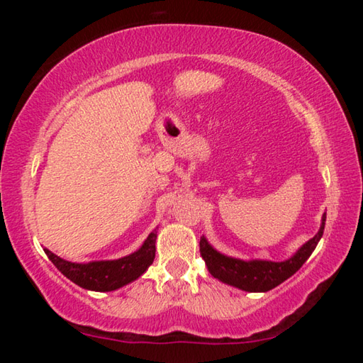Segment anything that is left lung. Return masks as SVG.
<instances>
[{
    "label": "left lung",
    "mask_w": 363,
    "mask_h": 363,
    "mask_svg": "<svg viewBox=\"0 0 363 363\" xmlns=\"http://www.w3.org/2000/svg\"><path fill=\"white\" fill-rule=\"evenodd\" d=\"M325 219L327 214H323L322 225L314 238L303 245L298 250V253L293 257L281 262L274 261H242L235 257H227L218 253L206 238L200 240V253L203 257L208 270L214 279H219L227 285L237 286L245 291H269L280 285L281 281L290 279L291 275L301 269V266L307 261V257L315 250L317 243L320 242L325 229Z\"/></svg>",
    "instance_id": "left-lung-1"
}]
</instances>
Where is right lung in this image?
Listing matches in <instances>:
<instances>
[{
	"instance_id": "right-lung-1",
	"label": "right lung",
	"mask_w": 363,
	"mask_h": 363,
	"mask_svg": "<svg viewBox=\"0 0 363 363\" xmlns=\"http://www.w3.org/2000/svg\"><path fill=\"white\" fill-rule=\"evenodd\" d=\"M157 230L152 232L136 253L116 261H96L77 264L60 259L59 256L45 250L51 262L73 284L93 291H113L140 277L155 259Z\"/></svg>"
}]
</instances>
